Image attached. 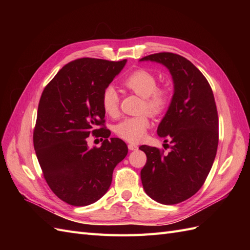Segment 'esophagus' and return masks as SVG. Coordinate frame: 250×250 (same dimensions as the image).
Here are the masks:
<instances>
[{
  "label": "esophagus",
  "instance_id": "1",
  "mask_svg": "<svg viewBox=\"0 0 250 250\" xmlns=\"http://www.w3.org/2000/svg\"><path fill=\"white\" fill-rule=\"evenodd\" d=\"M128 149L131 151H134V150H138L139 147L137 145H134V144H128Z\"/></svg>",
  "mask_w": 250,
  "mask_h": 250
}]
</instances>
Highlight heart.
Masks as SVG:
<instances>
[{"instance_id":"obj_1","label":"heart","mask_w":250,"mask_h":250,"mask_svg":"<svg viewBox=\"0 0 250 250\" xmlns=\"http://www.w3.org/2000/svg\"><path fill=\"white\" fill-rule=\"evenodd\" d=\"M123 85L132 93L142 97L143 109L150 113L162 112L169 102V94L166 89L157 88V79L152 73L146 70H137L124 79ZM119 95L115 87L107 86L101 96V105L104 112L109 117H116L119 112ZM150 126L146 115L128 117L116 125L118 137L127 142L138 143L145 137Z\"/></svg>"}]
</instances>
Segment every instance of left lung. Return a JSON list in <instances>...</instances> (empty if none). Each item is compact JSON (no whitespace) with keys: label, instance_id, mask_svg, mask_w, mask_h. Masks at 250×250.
Listing matches in <instances>:
<instances>
[{"label":"left lung","instance_id":"1","mask_svg":"<svg viewBox=\"0 0 250 250\" xmlns=\"http://www.w3.org/2000/svg\"><path fill=\"white\" fill-rule=\"evenodd\" d=\"M140 62L161 63L170 72L173 96L157 127L158 137L170 141L168 154L143 145L147 155L141 171L143 188L162 204L183 202L197 193L213 166L218 147V113L208 80L190 60L157 53ZM168 146V144H165Z\"/></svg>","mask_w":250,"mask_h":250}]
</instances>
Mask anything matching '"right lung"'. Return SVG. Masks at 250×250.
<instances>
[{
  "mask_svg": "<svg viewBox=\"0 0 250 250\" xmlns=\"http://www.w3.org/2000/svg\"><path fill=\"white\" fill-rule=\"evenodd\" d=\"M127 60L81 58L65 64L42 94L33 144L51 190L75 207L89 206L108 191L112 172L128 153L126 144L109 138L101 96ZM90 133L105 140L89 149Z\"/></svg>",
  "mask_w": 250,
  "mask_h": 250,
  "instance_id": "right-lung-1",
  "label": "right lung"
}]
</instances>
